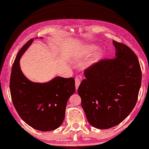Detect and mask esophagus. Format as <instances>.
Here are the masks:
<instances>
[{
	"instance_id": "1",
	"label": "esophagus",
	"mask_w": 149,
	"mask_h": 149,
	"mask_svg": "<svg viewBox=\"0 0 149 149\" xmlns=\"http://www.w3.org/2000/svg\"><path fill=\"white\" fill-rule=\"evenodd\" d=\"M81 79L79 76H76L75 78V85H76V90L78 89L79 86L81 83Z\"/></svg>"
}]
</instances>
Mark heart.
Returning a JSON list of instances; mask_svg holds the SVG:
<instances>
[{"label":"heart","instance_id":"1","mask_svg":"<svg viewBox=\"0 0 149 149\" xmlns=\"http://www.w3.org/2000/svg\"><path fill=\"white\" fill-rule=\"evenodd\" d=\"M95 49H96V48L94 47H90V48L89 49V52H94V50H95ZM101 56V53H97L91 60V63H95V62L99 60V59L100 58Z\"/></svg>","mask_w":149,"mask_h":149}]
</instances>
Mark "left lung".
<instances>
[{"label":"left lung","mask_w":149,"mask_h":149,"mask_svg":"<svg viewBox=\"0 0 149 149\" xmlns=\"http://www.w3.org/2000/svg\"><path fill=\"white\" fill-rule=\"evenodd\" d=\"M116 58L103 59L84 71L78 89L89 123L100 129L119 124L137 101L142 71L135 53L126 45L112 41Z\"/></svg>","instance_id":"left-lung-1"}]
</instances>
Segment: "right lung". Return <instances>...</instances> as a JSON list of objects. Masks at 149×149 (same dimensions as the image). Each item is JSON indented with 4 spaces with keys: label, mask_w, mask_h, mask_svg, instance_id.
<instances>
[{
    "label": "right lung",
    "mask_w": 149,
    "mask_h": 149,
    "mask_svg": "<svg viewBox=\"0 0 149 149\" xmlns=\"http://www.w3.org/2000/svg\"><path fill=\"white\" fill-rule=\"evenodd\" d=\"M33 40L24 45L13 62L10 79L11 97L25 123L40 131H49L59 127L63 121L67 101L75 92V81L73 78L56 77L46 83H37L26 78L19 62Z\"/></svg>",
    "instance_id": "obj_1"
}]
</instances>
